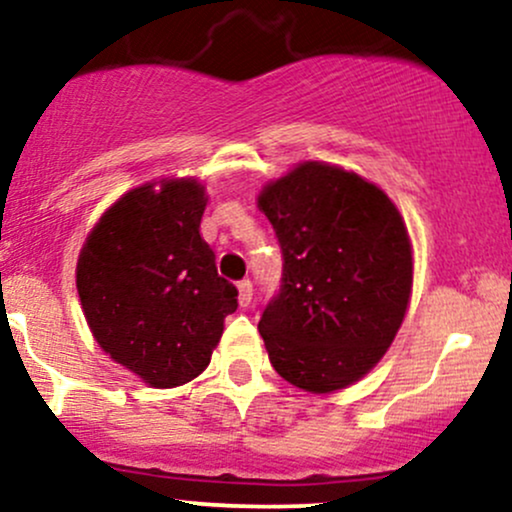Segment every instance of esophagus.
<instances>
[{
    "instance_id": "34e87169",
    "label": "esophagus",
    "mask_w": 512,
    "mask_h": 512,
    "mask_svg": "<svg viewBox=\"0 0 512 512\" xmlns=\"http://www.w3.org/2000/svg\"><path fill=\"white\" fill-rule=\"evenodd\" d=\"M238 303H240V308H248V305L252 303V284L248 279L240 281L238 284Z\"/></svg>"
}]
</instances>
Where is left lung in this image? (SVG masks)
<instances>
[{"instance_id":"1","label":"left lung","mask_w":512,"mask_h":512,"mask_svg":"<svg viewBox=\"0 0 512 512\" xmlns=\"http://www.w3.org/2000/svg\"><path fill=\"white\" fill-rule=\"evenodd\" d=\"M284 255L260 334L286 383L330 395L358 383L395 342L414 284L402 214L375 182L303 161L257 195Z\"/></svg>"}]
</instances>
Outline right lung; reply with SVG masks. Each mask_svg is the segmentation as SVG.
<instances>
[{"instance_id":"obj_1","label":"right lung","mask_w":512,"mask_h":512,"mask_svg":"<svg viewBox=\"0 0 512 512\" xmlns=\"http://www.w3.org/2000/svg\"><path fill=\"white\" fill-rule=\"evenodd\" d=\"M197 178L144 182L103 211L76 262V291L98 346L149 387H178L209 366L238 289L199 233Z\"/></svg>"}]
</instances>
